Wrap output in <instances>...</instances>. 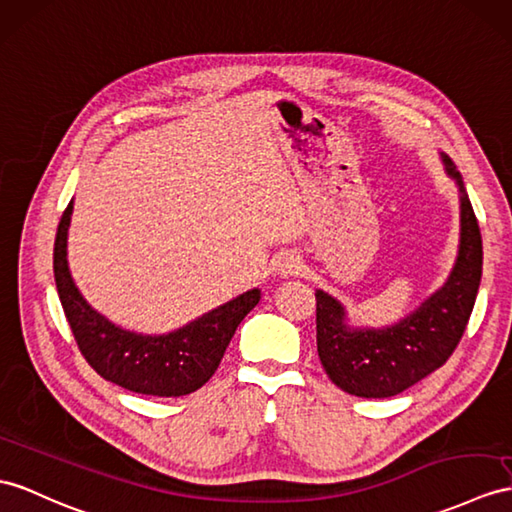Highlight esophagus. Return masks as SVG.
I'll use <instances>...</instances> for the list:
<instances>
[{
    "label": "esophagus",
    "instance_id": "1",
    "mask_svg": "<svg viewBox=\"0 0 512 512\" xmlns=\"http://www.w3.org/2000/svg\"><path fill=\"white\" fill-rule=\"evenodd\" d=\"M302 260H299L297 256H293V254H284L282 258H280V263H278V273L280 276H297L299 271H302Z\"/></svg>",
    "mask_w": 512,
    "mask_h": 512
}]
</instances>
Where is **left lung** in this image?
I'll return each instance as SVG.
<instances>
[{"label":"left lung","mask_w":512,"mask_h":512,"mask_svg":"<svg viewBox=\"0 0 512 512\" xmlns=\"http://www.w3.org/2000/svg\"><path fill=\"white\" fill-rule=\"evenodd\" d=\"M460 191V245L450 278L389 328H350L345 308L317 291V352L328 378L356 397H391L445 365L463 339L482 278V236L463 178L443 156Z\"/></svg>","instance_id":"8db88e82"}]
</instances>
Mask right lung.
Here are the masks:
<instances>
[{
    "instance_id": "right-lung-1",
    "label": "right lung",
    "mask_w": 512,
    "mask_h": 512,
    "mask_svg": "<svg viewBox=\"0 0 512 512\" xmlns=\"http://www.w3.org/2000/svg\"><path fill=\"white\" fill-rule=\"evenodd\" d=\"M73 202L60 217L54 243V278L62 310L82 356L99 376L123 389L156 397H180L197 391L217 371L239 323L260 291L252 289L176 332L145 336L128 332L93 310L73 284L67 265V230Z\"/></svg>"
}]
</instances>
